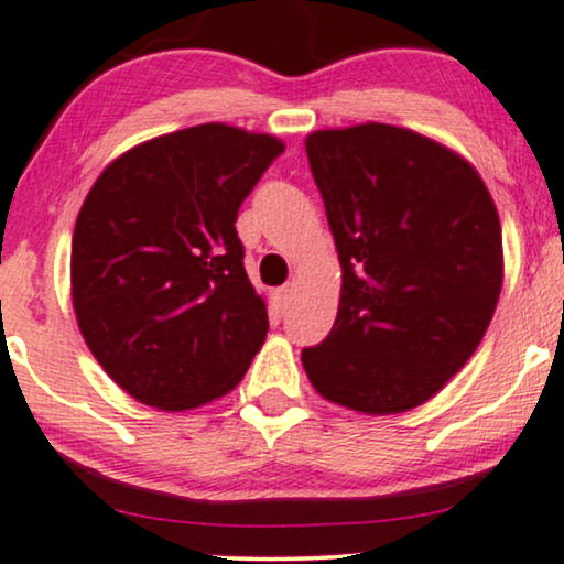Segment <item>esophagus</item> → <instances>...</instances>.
<instances>
[{
  "label": "esophagus",
  "instance_id": "34e87169",
  "mask_svg": "<svg viewBox=\"0 0 564 564\" xmlns=\"http://www.w3.org/2000/svg\"><path fill=\"white\" fill-rule=\"evenodd\" d=\"M291 296H294V289H291V286H281L275 291V310H278V313H286L289 304H291Z\"/></svg>",
  "mask_w": 564,
  "mask_h": 564
}]
</instances>
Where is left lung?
Wrapping results in <instances>:
<instances>
[{
    "label": "left lung",
    "instance_id": "left-lung-1",
    "mask_svg": "<svg viewBox=\"0 0 564 564\" xmlns=\"http://www.w3.org/2000/svg\"><path fill=\"white\" fill-rule=\"evenodd\" d=\"M341 262L334 328L302 364L323 398L364 413L422 405L462 371L501 294V223L462 156L390 124L304 142Z\"/></svg>",
    "mask_w": 564,
    "mask_h": 564
}]
</instances>
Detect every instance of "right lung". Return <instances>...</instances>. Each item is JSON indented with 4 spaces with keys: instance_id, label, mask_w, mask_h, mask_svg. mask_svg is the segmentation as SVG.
I'll list each match as a JSON object with an SVG mask.
<instances>
[{
    "instance_id": "right-lung-1",
    "label": "right lung",
    "mask_w": 564,
    "mask_h": 564,
    "mask_svg": "<svg viewBox=\"0 0 564 564\" xmlns=\"http://www.w3.org/2000/svg\"><path fill=\"white\" fill-rule=\"evenodd\" d=\"M283 153L270 134L200 124L127 151L76 217L70 296L121 390L161 411L223 398L268 334L236 219Z\"/></svg>"
}]
</instances>
